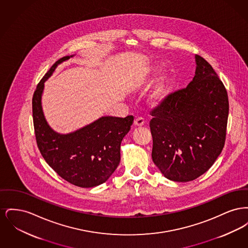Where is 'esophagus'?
Here are the masks:
<instances>
[{"instance_id": "esophagus-1", "label": "esophagus", "mask_w": 248, "mask_h": 248, "mask_svg": "<svg viewBox=\"0 0 248 248\" xmlns=\"http://www.w3.org/2000/svg\"><path fill=\"white\" fill-rule=\"evenodd\" d=\"M144 124H145V121H144V119L141 118V117H139V118L136 119L135 122H134V124H135V126H137V127H141L142 125H144Z\"/></svg>"}]
</instances>
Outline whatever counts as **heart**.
<instances>
[{"instance_id": "b5f03b06", "label": "heart", "mask_w": 248, "mask_h": 248, "mask_svg": "<svg viewBox=\"0 0 248 248\" xmlns=\"http://www.w3.org/2000/svg\"><path fill=\"white\" fill-rule=\"evenodd\" d=\"M156 70L154 68H150L145 71V74L142 76L140 79L136 81L133 83V88L140 89L143 86V84L147 82L149 77H151ZM171 85V78L170 75L167 72H162L158 78L156 79L154 86L152 87L149 95H148V101L152 106L157 107L161 105L168 95L169 89Z\"/></svg>"}]
</instances>
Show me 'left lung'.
Here are the masks:
<instances>
[{
	"instance_id": "left-lung-1",
	"label": "left lung",
	"mask_w": 248,
	"mask_h": 248,
	"mask_svg": "<svg viewBox=\"0 0 248 248\" xmlns=\"http://www.w3.org/2000/svg\"><path fill=\"white\" fill-rule=\"evenodd\" d=\"M185 89L169 94L152 112L154 165L167 179L187 182L204 174L224 147L229 99L212 66L195 56Z\"/></svg>"
}]
</instances>
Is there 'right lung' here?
I'll list each match as a JSON object with an SVG mask.
<instances>
[{"mask_svg": "<svg viewBox=\"0 0 248 248\" xmlns=\"http://www.w3.org/2000/svg\"><path fill=\"white\" fill-rule=\"evenodd\" d=\"M74 56L59 59L37 85L32 98L36 141L46 163L60 177L75 186L92 188L106 182L118 167L121 143L134 117L102 116L68 134H60L49 125L42 105L45 83L59 64Z\"/></svg>", "mask_w": 248, "mask_h": 248, "instance_id": "1", "label": "right lung"}]
</instances>
